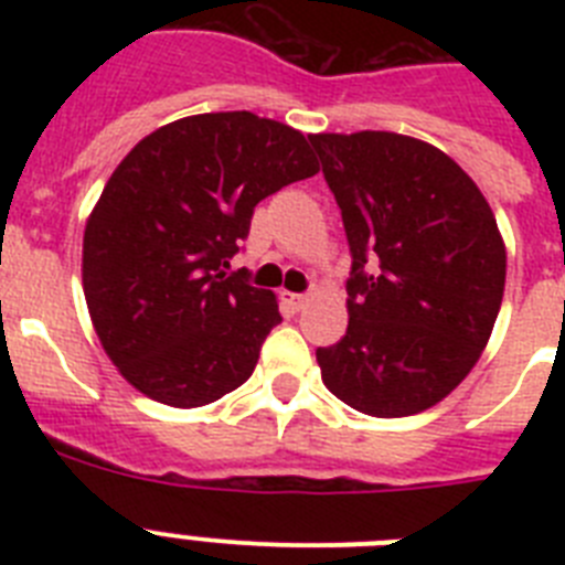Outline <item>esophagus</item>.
<instances>
[{
    "label": "esophagus",
    "mask_w": 565,
    "mask_h": 565,
    "mask_svg": "<svg viewBox=\"0 0 565 565\" xmlns=\"http://www.w3.org/2000/svg\"><path fill=\"white\" fill-rule=\"evenodd\" d=\"M279 299H282V302H286V306L291 308V311H299V308H302L308 302L306 294H291V291H282V294H279Z\"/></svg>",
    "instance_id": "esophagus-1"
}]
</instances>
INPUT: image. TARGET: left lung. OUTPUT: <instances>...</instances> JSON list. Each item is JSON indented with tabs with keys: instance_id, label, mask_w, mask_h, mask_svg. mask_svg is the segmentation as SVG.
<instances>
[{
	"instance_id": "left-lung-1",
	"label": "left lung",
	"mask_w": 565,
	"mask_h": 565,
	"mask_svg": "<svg viewBox=\"0 0 565 565\" xmlns=\"http://www.w3.org/2000/svg\"><path fill=\"white\" fill-rule=\"evenodd\" d=\"M351 246L348 331L317 362L328 391L379 418L422 413L476 367L501 311L507 246L476 181L398 132L308 135Z\"/></svg>"
}]
</instances>
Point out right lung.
<instances>
[{"mask_svg": "<svg viewBox=\"0 0 565 565\" xmlns=\"http://www.w3.org/2000/svg\"><path fill=\"white\" fill-rule=\"evenodd\" d=\"M317 172L306 135L246 109L178 118L129 149L87 217L82 282L135 391L203 407L252 376L282 317L228 259L263 198Z\"/></svg>", "mask_w": 565, "mask_h": 565, "instance_id": "obj_1", "label": "right lung"}]
</instances>
